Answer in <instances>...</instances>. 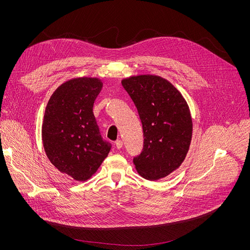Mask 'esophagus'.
Here are the masks:
<instances>
[{"label": "esophagus", "mask_w": 250, "mask_h": 250, "mask_svg": "<svg viewBox=\"0 0 250 250\" xmlns=\"http://www.w3.org/2000/svg\"><path fill=\"white\" fill-rule=\"evenodd\" d=\"M114 144H115V147L117 149H121L123 147V141L122 140H116Z\"/></svg>", "instance_id": "34e87169"}]
</instances>
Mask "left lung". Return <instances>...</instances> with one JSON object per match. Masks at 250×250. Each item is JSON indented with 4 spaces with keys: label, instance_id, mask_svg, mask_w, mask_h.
Segmentation results:
<instances>
[{
    "label": "left lung",
    "instance_id": "8db88e82",
    "mask_svg": "<svg viewBox=\"0 0 250 250\" xmlns=\"http://www.w3.org/2000/svg\"><path fill=\"white\" fill-rule=\"evenodd\" d=\"M122 85L138 109L144 148L134 158L138 173L148 180L171 174L185 161L192 136L188 102L166 79L138 75L123 79Z\"/></svg>",
    "mask_w": 250,
    "mask_h": 250
}]
</instances>
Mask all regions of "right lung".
Segmentation results:
<instances>
[{
  "label": "right lung",
  "mask_w": 250,
  "mask_h": 250,
  "mask_svg": "<svg viewBox=\"0 0 250 250\" xmlns=\"http://www.w3.org/2000/svg\"><path fill=\"white\" fill-rule=\"evenodd\" d=\"M102 86L99 78L71 79L57 88L45 108L42 127L45 154L58 170L77 181L93 175L110 151L93 114Z\"/></svg>",
  "instance_id": "1"
}]
</instances>
